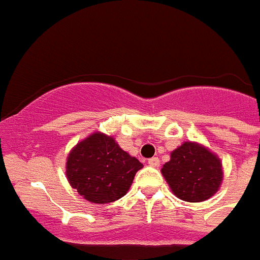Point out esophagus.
<instances>
[{
  "label": "esophagus",
  "mask_w": 260,
  "mask_h": 260,
  "mask_svg": "<svg viewBox=\"0 0 260 260\" xmlns=\"http://www.w3.org/2000/svg\"><path fill=\"white\" fill-rule=\"evenodd\" d=\"M147 162H149V165L150 166H158L159 165V158L158 157H151L150 159H149V161H147Z\"/></svg>",
  "instance_id": "obj_1"
}]
</instances>
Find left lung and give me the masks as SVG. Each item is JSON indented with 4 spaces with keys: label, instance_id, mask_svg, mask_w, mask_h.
I'll use <instances>...</instances> for the list:
<instances>
[{
    "label": "left lung",
    "instance_id": "8db88e82",
    "mask_svg": "<svg viewBox=\"0 0 260 260\" xmlns=\"http://www.w3.org/2000/svg\"><path fill=\"white\" fill-rule=\"evenodd\" d=\"M161 172L172 192L189 203H200L213 196L223 180L220 159L193 142H184L172 151L170 161Z\"/></svg>",
    "mask_w": 260,
    "mask_h": 260
}]
</instances>
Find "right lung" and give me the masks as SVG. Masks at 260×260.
<instances>
[{"mask_svg":"<svg viewBox=\"0 0 260 260\" xmlns=\"http://www.w3.org/2000/svg\"><path fill=\"white\" fill-rule=\"evenodd\" d=\"M142 164L118 146L113 137L95 133L72 149L67 177L86 200L113 203L127 193Z\"/></svg>","mask_w":260,"mask_h":260,"instance_id":"add662e5","label":"right lung"}]
</instances>
